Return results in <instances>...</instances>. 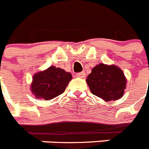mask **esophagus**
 <instances>
[{
  "mask_svg": "<svg viewBox=\"0 0 149 149\" xmlns=\"http://www.w3.org/2000/svg\"><path fill=\"white\" fill-rule=\"evenodd\" d=\"M77 76L78 77H81V78H84V77H85V76H86V73H85V72H79V73L77 74Z\"/></svg>",
  "mask_w": 149,
  "mask_h": 149,
  "instance_id": "1",
  "label": "esophagus"
}]
</instances>
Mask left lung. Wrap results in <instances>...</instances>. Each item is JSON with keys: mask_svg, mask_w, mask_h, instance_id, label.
<instances>
[{"mask_svg": "<svg viewBox=\"0 0 149 149\" xmlns=\"http://www.w3.org/2000/svg\"><path fill=\"white\" fill-rule=\"evenodd\" d=\"M86 82L93 95L108 101L122 97L126 79L123 72L116 65L100 63L93 68Z\"/></svg>", "mask_w": 149, "mask_h": 149, "instance_id": "8db88e82", "label": "left lung"}]
</instances>
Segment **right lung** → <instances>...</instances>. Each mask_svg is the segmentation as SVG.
Masks as SVG:
<instances>
[{
  "label": "right lung",
  "mask_w": 149,
  "mask_h": 149,
  "mask_svg": "<svg viewBox=\"0 0 149 149\" xmlns=\"http://www.w3.org/2000/svg\"><path fill=\"white\" fill-rule=\"evenodd\" d=\"M72 77L69 72L51 66L34 75L31 89L37 99H53L64 93Z\"/></svg>",
  "instance_id": "1"
}]
</instances>
